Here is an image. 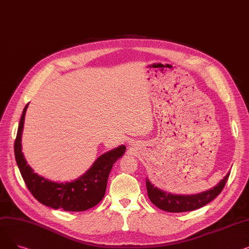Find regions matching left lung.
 Wrapping results in <instances>:
<instances>
[{"mask_svg": "<svg viewBox=\"0 0 249 249\" xmlns=\"http://www.w3.org/2000/svg\"><path fill=\"white\" fill-rule=\"evenodd\" d=\"M230 173H228L223 179L218 184L205 192L195 195H174L166 193L160 189L154 187L148 178H146V189L148 198L153 205L163 211L171 213H180L194 211L214 200L223 190Z\"/></svg>", "mask_w": 249, "mask_h": 249, "instance_id": "8db88e82", "label": "left lung"}]
</instances>
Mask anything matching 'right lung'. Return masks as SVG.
I'll list each match as a JSON object with an SVG mask.
<instances>
[{
	"label": "right lung",
	"instance_id": "add662e5",
	"mask_svg": "<svg viewBox=\"0 0 249 249\" xmlns=\"http://www.w3.org/2000/svg\"><path fill=\"white\" fill-rule=\"evenodd\" d=\"M28 105H26L23 110L14 144L16 162L28 190L39 203L53 209L82 212L95 207L104 198L113 164L125 153V145H120L100 155L88 171L74 180L51 181L34 173L22 152L21 139Z\"/></svg>",
	"mask_w": 249,
	"mask_h": 249
}]
</instances>
